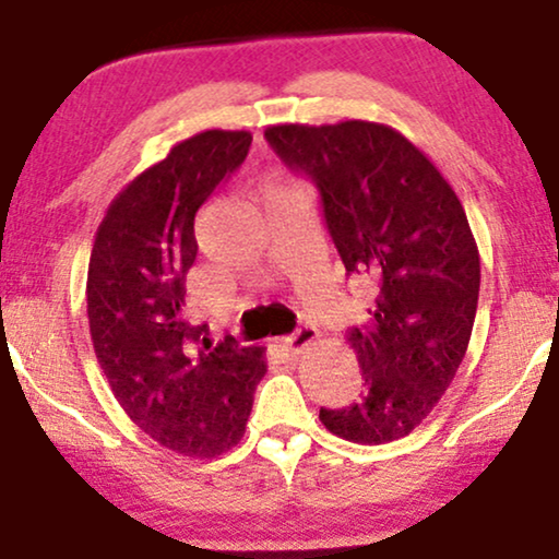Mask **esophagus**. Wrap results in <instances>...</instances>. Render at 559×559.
Listing matches in <instances>:
<instances>
[{"label": "esophagus", "instance_id": "esophagus-1", "mask_svg": "<svg viewBox=\"0 0 559 559\" xmlns=\"http://www.w3.org/2000/svg\"><path fill=\"white\" fill-rule=\"evenodd\" d=\"M319 340V332H317V326H311V324H301L299 330H296L292 337H286L284 340V345L292 349L294 355H299V353H304V349H309L311 345H314V342Z\"/></svg>", "mask_w": 559, "mask_h": 559}]
</instances>
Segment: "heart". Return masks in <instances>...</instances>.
Returning a JSON list of instances; mask_svg holds the SVG:
<instances>
[{
    "label": "heart",
    "instance_id": "heart-1",
    "mask_svg": "<svg viewBox=\"0 0 559 559\" xmlns=\"http://www.w3.org/2000/svg\"><path fill=\"white\" fill-rule=\"evenodd\" d=\"M273 189H281V186L273 183V181H267V183H265V191H273Z\"/></svg>",
    "mask_w": 559,
    "mask_h": 559
}]
</instances>
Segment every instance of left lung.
Returning a JSON list of instances; mask_svg holds the SVG:
<instances>
[{"instance_id": "1", "label": "left lung", "mask_w": 559, "mask_h": 559, "mask_svg": "<svg viewBox=\"0 0 559 559\" xmlns=\"http://www.w3.org/2000/svg\"><path fill=\"white\" fill-rule=\"evenodd\" d=\"M265 140L314 181L345 271L368 275L378 292L368 322L347 332L366 393L319 408V419L357 444L406 437L450 389L471 342L480 255L463 204L389 124H271Z\"/></svg>"}]
</instances>
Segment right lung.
<instances>
[{
	"label": "right lung",
	"instance_id": "right-lung-1",
	"mask_svg": "<svg viewBox=\"0 0 559 559\" xmlns=\"http://www.w3.org/2000/svg\"><path fill=\"white\" fill-rule=\"evenodd\" d=\"M250 143L245 130H206L170 147L111 199L88 258V332L111 393L145 435L189 457L242 440L265 376V347H212L206 326L183 319L193 217Z\"/></svg>",
	"mask_w": 559,
	"mask_h": 559
}]
</instances>
